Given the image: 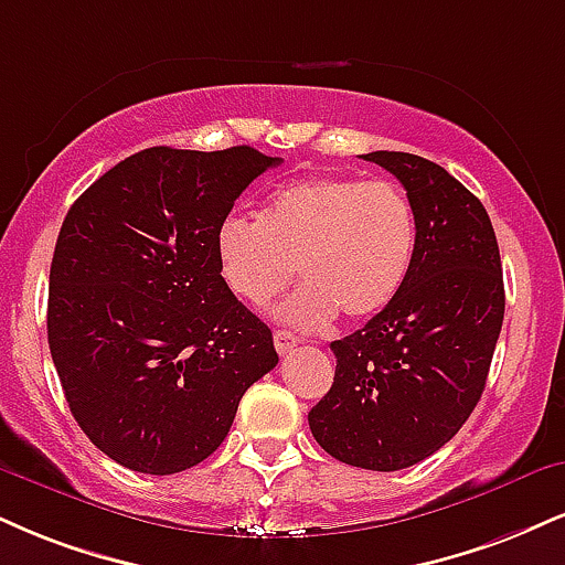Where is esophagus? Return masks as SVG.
<instances>
[{
	"mask_svg": "<svg viewBox=\"0 0 565 565\" xmlns=\"http://www.w3.org/2000/svg\"><path fill=\"white\" fill-rule=\"evenodd\" d=\"M274 344H276L278 355H287V352H291V350L297 348V337L289 334V331H276Z\"/></svg>",
	"mask_w": 565,
	"mask_h": 565,
	"instance_id": "obj_1",
	"label": "esophagus"
}]
</instances>
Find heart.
Masks as SVG:
<instances>
[{
    "label": "heart",
    "instance_id": "obj_1",
    "mask_svg": "<svg viewBox=\"0 0 565 565\" xmlns=\"http://www.w3.org/2000/svg\"><path fill=\"white\" fill-rule=\"evenodd\" d=\"M416 236V213L394 183L308 175L276 189L260 221L223 217L215 257L226 287L255 308L276 300L300 268L305 287L278 318L323 329L337 310L348 321L382 312L403 289Z\"/></svg>",
    "mask_w": 565,
    "mask_h": 565
}]
</instances>
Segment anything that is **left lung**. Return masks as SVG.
Instances as JSON below:
<instances>
[{
  "mask_svg": "<svg viewBox=\"0 0 565 565\" xmlns=\"http://www.w3.org/2000/svg\"><path fill=\"white\" fill-rule=\"evenodd\" d=\"M397 175L418 236L403 289L355 334L331 342L334 384L308 413L331 458L369 471L416 466L447 445L484 392L505 316L487 210L437 162L371 152Z\"/></svg>",
  "mask_w": 565,
  "mask_h": 565,
  "instance_id": "left-lung-1",
  "label": "left lung"
}]
</instances>
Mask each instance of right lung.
Segmentation results:
<instances>
[{
	"instance_id": "1",
	"label": "right lung",
	"mask_w": 565,
	"mask_h": 565,
	"mask_svg": "<svg viewBox=\"0 0 565 565\" xmlns=\"http://www.w3.org/2000/svg\"><path fill=\"white\" fill-rule=\"evenodd\" d=\"M278 162L253 147H149L67 210L46 337L73 418L115 463L154 477L202 463L276 369L270 329L223 281L215 234Z\"/></svg>"
}]
</instances>
